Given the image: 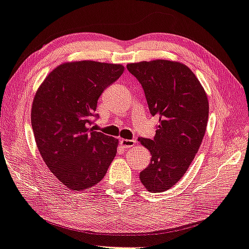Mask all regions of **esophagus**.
I'll return each instance as SVG.
<instances>
[{
	"mask_svg": "<svg viewBox=\"0 0 249 249\" xmlns=\"http://www.w3.org/2000/svg\"><path fill=\"white\" fill-rule=\"evenodd\" d=\"M120 144L124 148L128 149V148H131L136 144V140H129V139H121L120 140Z\"/></svg>",
	"mask_w": 249,
	"mask_h": 249,
	"instance_id": "esophagus-1",
	"label": "esophagus"
}]
</instances>
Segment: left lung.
I'll return each instance as SVG.
<instances>
[{"instance_id": "8db88e82", "label": "left lung", "mask_w": 249, "mask_h": 249, "mask_svg": "<svg viewBox=\"0 0 249 249\" xmlns=\"http://www.w3.org/2000/svg\"><path fill=\"white\" fill-rule=\"evenodd\" d=\"M127 69L142 87L150 113L159 117L154 139L139 138L151 154L140 180L150 193H161L185 175L200 147L208 121L207 95L182 63L142 61Z\"/></svg>"}]
</instances>
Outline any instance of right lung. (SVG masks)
Segmentation results:
<instances>
[{"instance_id": "1", "label": "right lung", "mask_w": 249, "mask_h": 249, "mask_svg": "<svg viewBox=\"0 0 249 249\" xmlns=\"http://www.w3.org/2000/svg\"><path fill=\"white\" fill-rule=\"evenodd\" d=\"M121 64L78 61L56 67L34 97L31 122L37 149L51 173L72 190L101 180L118 139L94 131L99 97L120 78Z\"/></svg>"}]
</instances>
